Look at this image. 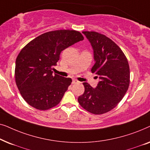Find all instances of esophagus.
I'll return each mask as SVG.
<instances>
[{"label": "esophagus", "mask_w": 150, "mask_h": 150, "mask_svg": "<svg viewBox=\"0 0 150 150\" xmlns=\"http://www.w3.org/2000/svg\"><path fill=\"white\" fill-rule=\"evenodd\" d=\"M79 81H77L76 79H74L72 81V84H76V83H79Z\"/></svg>", "instance_id": "obj_1"}]
</instances>
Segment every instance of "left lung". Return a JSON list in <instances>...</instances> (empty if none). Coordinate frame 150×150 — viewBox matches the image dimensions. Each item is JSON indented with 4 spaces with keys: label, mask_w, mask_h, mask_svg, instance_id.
<instances>
[{
    "label": "left lung",
    "mask_w": 150,
    "mask_h": 150,
    "mask_svg": "<svg viewBox=\"0 0 150 150\" xmlns=\"http://www.w3.org/2000/svg\"><path fill=\"white\" fill-rule=\"evenodd\" d=\"M93 49L95 64L91 72L100 81L93 89L83 83L85 92L78 101L84 109L94 115L106 113L122 100L130 85V67L126 55L113 41L95 31H83Z\"/></svg>",
    "instance_id": "obj_1"
}]
</instances>
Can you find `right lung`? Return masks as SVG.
I'll use <instances>...</instances> for the list:
<instances>
[{
	"instance_id": "add662e5",
	"label": "right lung",
	"mask_w": 150,
	"mask_h": 150,
	"mask_svg": "<svg viewBox=\"0 0 150 150\" xmlns=\"http://www.w3.org/2000/svg\"><path fill=\"white\" fill-rule=\"evenodd\" d=\"M83 40L76 30H52L37 37L22 49L16 61L15 80L30 106L46 110L59 104L71 79L53 75V66L63 50Z\"/></svg>"
}]
</instances>
